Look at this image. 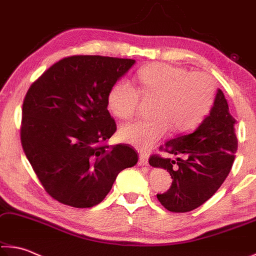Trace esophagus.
Segmentation results:
<instances>
[{
  "mask_svg": "<svg viewBox=\"0 0 256 256\" xmlns=\"http://www.w3.org/2000/svg\"><path fill=\"white\" fill-rule=\"evenodd\" d=\"M138 164H140V166H146V164H148V154H140V156H138Z\"/></svg>",
  "mask_w": 256,
  "mask_h": 256,
  "instance_id": "1",
  "label": "esophagus"
}]
</instances>
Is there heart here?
<instances>
[{
	"instance_id": "b5f03b06",
	"label": "heart",
	"mask_w": 256,
	"mask_h": 256,
	"mask_svg": "<svg viewBox=\"0 0 256 256\" xmlns=\"http://www.w3.org/2000/svg\"><path fill=\"white\" fill-rule=\"evenodd\" d=\"M138 89L128 80H120L107 94L108 110L115 118L128 120L136 114L141 94L156 98L152 120L123 125L120 138L140 150H149L166 136L186 132L206 118L214 100L216 86L206 73L167 63H152L138 71Z\"/></svg>"
}]
</instances>
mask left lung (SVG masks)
<instances>
[{
  "instance_id": "left-lung-1",
  "label": "left lung",
  "mask_w": 256,
  "mask_h": 256,
  "mask_svg": "<svg viewBox=\"0 0 256 256\" xmlns=\"http://www.w3.org/2000/svg\"><path fill=\"white\" fill-rule=\"evenodd\" d=\"M235 126L236 120L229 112L227 99L219 89L210 114L196 131L160 146L159 150L180 156L178 158L151 156V166L164 168L172 178L170 188L157 194L164 208L172 212L192 211L218 190L235 160L238 148Z\"/></svg>"
}]
</instances>
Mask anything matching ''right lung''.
Returning <instances> with one entry per match:
<instances>
[{"mask_svg":"<svg viewBox=\"0 0 256 256\" xmlns=\"http://www.w3.org/2000/svg\"><path fill=\"white\" fill-rule=\"evenodd\" d=\"M134 62L68 56L30 86L22 104L21 144L54 200L74 208L97 206L118 172L138 162L131 146L107 144L116 131L107 94Z\"/></svg>","mask_w":256,"mask_h":256,"instance_id":"right-lung-1","label":"right lung"}]
</instances>
